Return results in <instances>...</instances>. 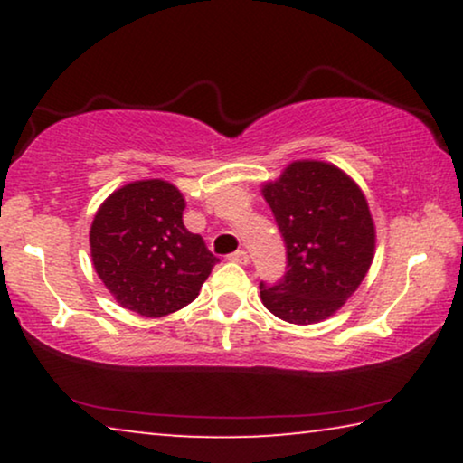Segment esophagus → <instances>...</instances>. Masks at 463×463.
<instances>
[{
  "mask_svg": "<svg viewBox=\"0 0 463 463\" xmlns=\"http://www.w3.org/2000/svg\"><path fill=\"white\" fill-rule=\"evenodd\" d=\"M230 261L246 265V263H249V255H246V250H236V252H232V255H230Z\"/></svg>",
  "mask_w": 463,
  "mask_h": 463,
  "instance_id": "34e87169",
  "label": "esophagus"
}]
</instances>
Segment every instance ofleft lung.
<instances>
[{
    "mask_svg": "<svg viewBox=\"0 0 463 463\" xmlns=\"http://www.w3.org/2000/svg\"><path fill=\"white\" fill-rule=\"evenodd\" d=\"M261 194L287 244L288 271L261 301L290 325L326 320L356 293L375 257V223L363 189L339 166L290 162Z\"/></svg>",
    "mask_w": 463,
    "mask_h": 463,
    "instance_id": "left-lung-1",
    "label": "left lung"
}]
</instances>
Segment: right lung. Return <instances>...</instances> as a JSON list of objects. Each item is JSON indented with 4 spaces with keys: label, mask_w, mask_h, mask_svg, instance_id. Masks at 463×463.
I'll list each match as a JSON object with an SVG mask.
<instances>
[{
    "label": "right lung",
    "mask_w": 463,
    "mask_h": 463,
    "mask_svg": "<svg viewBox=\"0 0 463 463\" xmlns=\"http://www.w3.org/2000/svg\"><path fill=\"white\" fill-rule=\"evenodd\" d=\"M185 198L173 183H126L99 206L90 225V257L119 306L162 318L200 295L219 261L198 233L183 225Z\"/></svg>",
    "instance_id": "1"
}]
</instances>
